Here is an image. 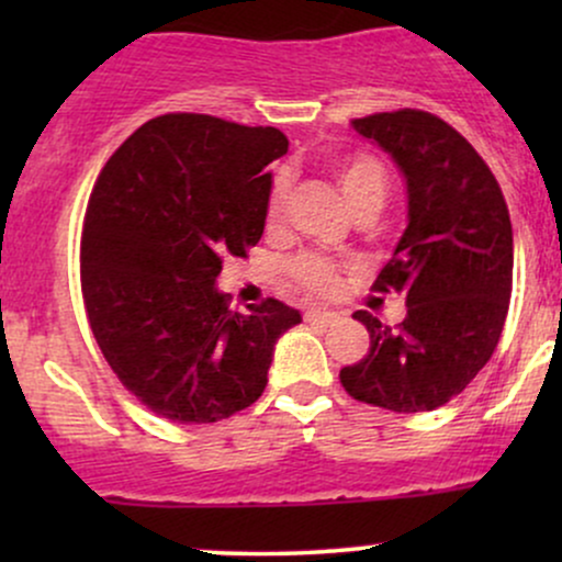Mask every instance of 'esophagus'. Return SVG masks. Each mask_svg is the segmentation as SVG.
Wrapping results in <instances>:
<instances>
[{"mask_svg": "<svg viewBox=\"0 0 562 562\" xmlns=\"http://www.w3.org/2000/svg\"><path fill=\"white\" fill-rule=\"evenodd\" d=\"M303 319H306L308 325L327 327V325H333V322H335V314L333 312H306V314H303Z\"/></svg>", "mask_w": 562, "mask_h": 562, "instance_id": "1", "label": "esophagus"}]
</instances>
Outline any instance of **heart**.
<instances>
[{
    "label": "heart",
    "instance_id": "b5f03b06",
    "mask_svg": "<svg viewBox=\"0 0 562 562\" xmlns=\"http://www.w3.org/2000/svg\"><path fill=\"white\" fill-rule=\"evenodd\" d=\"M335 179H338L340 192H344L346 203L351 205L353 214H364V211H375L380 214L385 198H389V173L383 164L370 156H348L335 166ZM288 200V179L277 177L269 192V224H277L282 218ZM290 274L299 282V288L312 295H330L340 282V267L330 259L322 256H301L290 263Z\"/></svg>",
    "mask_w": 562,
    "mask_h": 562
}]
</instances>
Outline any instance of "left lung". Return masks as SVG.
<instances>
[{
	"instance_id": "left-lung-1",
	"label": "left lung",
	"mask_w": 562,
	"mask_h": 562,
	"mask_svg": "<svg viewBox=\"0 0 562 562\" xmlns=\"http://www.w3.org/2000/svg\"><path fill=\"white\" fill-rule=\"evenodd\" d=\"M393 158L406 182V229L378 274V293H402L396 330L357 312L370 333L362 362L340 383L357 402L391 412L443 406L499 344L513 293V224L492 169L447 121L423 111L353 121Z\"/></svg>"
}]
</instances>
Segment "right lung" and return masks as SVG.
Wrapping results in <instances>:
<instances>
[{"mask_svg": "<svg viewBox=\"0 0 562 562\" xmlns=\"http://www.w3.org/2000/svg\"><path fill=\"white\" fill-rule=\"evenodd\" d=\"M272 126L169 113L142 124L97 177L83 216L81 293L102 357L171 423H216L267 389L280 335L299 308L267 299L229 312L224 256L263 235Z\"/></svg>", "mask_w": 562, "mask_h": 562, "instance_id": "right-lung-1", "label": "right lung"}]
</instances>
